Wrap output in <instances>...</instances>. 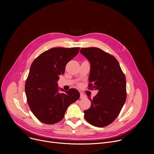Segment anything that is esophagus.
<instances>
[{
	"label": "esophagus",
	"instance_id": "obj_1",
	"mask_svg": "<svg viewBox=\"0 0 154 154\" xmlns=\"http://www.w3.org/2000/svg\"><path fill=\"white\" fill-rule=\"evenodd\" d=\"M80 99H84V98H85V95H84L83 94H80Z\"/></svg>",
	"mask_w": 154,
	"mask_h": 154
}]
</instances>
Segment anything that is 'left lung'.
<instances>
[{
    "mask_svg": "<svg viewBox=\"0 0 154 154\" xmlns=\"http://www.w3.org/2000/svg\"><path fill=\"white\" fill-rule=\"evenodd\" d=\"M80 53L91 62L88 88L98 90L91 107L84 111L91 125L103 127L112 123L120 114L126 97V79L114 56L97 47L82 48Z\"/></svg>",
    "mask_w": 154,
    "mask_h": 154,
    "instance_id": "obj_1",
    "label": "left lung"
}]
</instances>
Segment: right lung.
<instances>
[{
    "mask_svg": "<svg viewBox=\"0 0 154 154\" xmlns=\"http://www.w3.org/2000/svg\"><path fill=\"white\" fill-rule=\"evenodd\" d=\"M79 49L52 48L38 55L31 65L25 85L27 100L32 112L42 123L50 125L60 122L67 107L80 97L75 88H70L66 94L58 92L57 84L66 64Z\"/></svg>",
    "mask_w": 154,
    "mask_h": 154,
    "instance_id": "obj_1",
    "label": "right lung"
}]
</instances>
